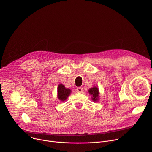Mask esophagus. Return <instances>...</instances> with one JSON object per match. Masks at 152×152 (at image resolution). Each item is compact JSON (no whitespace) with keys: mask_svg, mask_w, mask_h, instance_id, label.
<instances>
[{"mask_svg":"<svg viewBox=\"0 0 152 152\" xmlns=\"http://www.w3.org/2000/svg\"><path fill=\"white\" fill-rule=\"evenodd\" d=\"M83 88H81V87H78V88L76 89V92H77V93H83Z\"/></svg>","mask_w":152,"mask_h":152,"instance_id":"34e87169","label":"esophagus"}]
</instances>
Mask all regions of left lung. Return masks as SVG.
Instances as JSON below:
<instances>
[{"label": "left lung", "mask_w": 152, "mask_h": 152, "mask_svg": "<svg viewBox=\"0 0 152 152\" xmlns=\"http://www.w3.org/2000/svg\"><path fill=\"white\" fill-rule=\"evenodd\" d=\"M89 94L91 95V99L94 102H98L99 99V89L96 86H94L93 88L89 89Z\"/></svg>", "instance_id": "1"}]
</instances>
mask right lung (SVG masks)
Wrapping results in <instances>:
<instances>
[{
    "instance_id": "obj_1",
    "label": "right lung",
    "mask_w": 152,
    "mask_h": 152,
    "mask_svg": "<svg viewBox=\"0 0 152 152\" xmlns=\"http://www.w3.org/2000/svg\"><path fill=\"white\" fill-rule=\"evenodd\" d=\"M71 93V90L70 89L66 88L63 84H59L58 86V98L61 101V102H64L68 98Z\"/></svg>"
}]
</instances>
